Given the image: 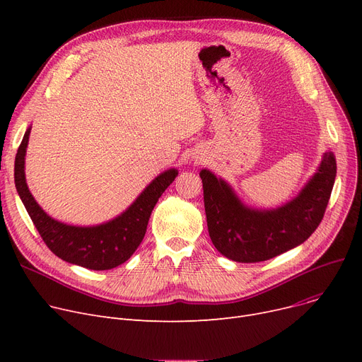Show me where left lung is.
I'll list each match as a JSON object with an SVG mask.
<instances>
[{
    "label": "left lung",
    "mask_w": 362,
    "mask_h": 362,
    "mask_svg": "<svg viewBox=\"0 0 362 362\" xmlns=\"http://www.w3.org/2000/svg\"><path fill=\"white\" fill-rule=\"evenodd\" d=\"M208 233L217 251L238 262H259L305 242L318 227L332 195L336 160L326 152L302 192L277 210H250L230 186L208 170L199 173Z\"/></svg>",
    "instance_id": "left-lung-1"
}]
</instances>
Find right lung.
I'll list each match as a JSON object with an SVG mask.
<instances>
[{
  "label": "right lung",
  "instance_id": "right-lung-1",
  "mask_svg": "<svg viewBox=\"0 0 362 362\" xmlns=\"http://www.w3.org/2000/svg\"><path fill=\"white\" fill-rule=\"evenodd\" d=\"M30 127L17 149L14 182L26 211L45 245L57 257L89 270H111L127 261L141 245L152 210L177 176V170H167L141 194L127 210L105 224L93 227L67 226L47 216L29 192L25 179V156Z\"/></svg>",
  "mask_w": 362,
  "mask_h": 362
}]
</instances>
